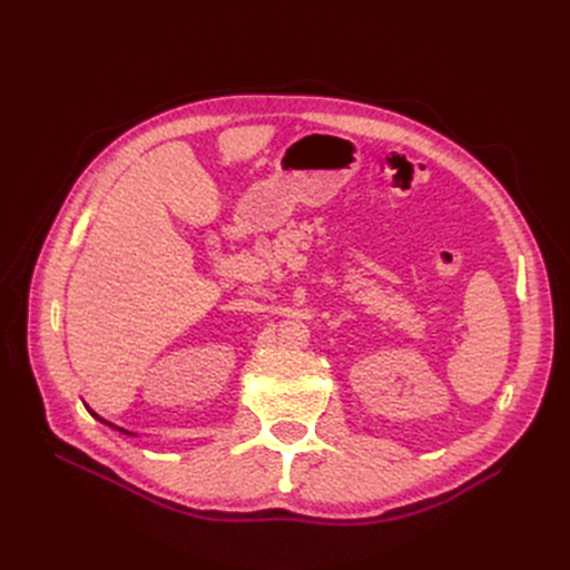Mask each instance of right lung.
Listing matches in <instances>:
<instances>
[{"label": "right lung", "mask_w": 570, "mask_h": 570, "mask_svg": "<svg viewBox=\"0 0 570 570\" xmlns=\"http://www.w3.org/2000/svg\"><path fill=\"white\" fill-rule=\"evenodd\" d=\"M92 415H95V417H99L97 413H92ZM99 421H101V417H99ZM101 423H106V421H101ZM108 425H110V423H108ZM110 428H115V425H110ZM117 430H119V432H125V434H131V432H127V430H122V428H117Z\"/></svg>", "instance_id": "right-lung-1"}]
</instances>
